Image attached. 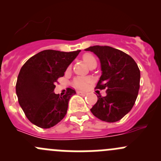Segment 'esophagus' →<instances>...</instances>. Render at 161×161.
I'll return each instance as SVG.
<instances>
[{
	"label": "esophagus",
	"instance_id": "1",
	"mask_svg": "<svg viewBox=\"0 0 161 161\" xmlns=\"http://www.w3.org/2000/svg\"><path fill=\"white\" fill-rule=\"evenodd\" d=\"M77 94H78V95L82 96V97H85L86 95H87V92H82V91H77Z\"/></svg>",
	"mask_w": 161,
	"mask_h": 161
}]
</instances>
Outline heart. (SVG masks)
I'll return each instance as SVG.
<instances>
[{
    "label": "heart",
    "mask_w": 161,
    "mask_h": 161,
    "mask_svg": "<svg viewBox=\"0 0 161 161\" xmlns=\"http://www.w3.org/2000/svg\"><path fill=\"white\" fill-rule=\"evenodd\" d=\"M82 59L83 61L87 64V65H90V64L92 61H96L94 57L92 55L90 54V53H86L82 57ZM92 82V79L91 78H82V77H78L76 79H74L73 81V85L75 87H76L77 89H80V90H85L88 87L89 84Z\"/></svg>",
    "instance_id": "1"
}]
</instances>
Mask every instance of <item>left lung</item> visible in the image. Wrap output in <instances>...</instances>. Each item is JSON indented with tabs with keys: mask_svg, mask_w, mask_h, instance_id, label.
I'll return each mask as SVG.
<instances>
[{
	"mask_svg": "<svg viewBox=\"0 0 161 161\" xmlns=\"http://www.w3.org/2000/svg\"><path fill=\"white\" fill-rule=\"evenodd\" d=\"M93 52L100 61L102 75L96 88L104 90L107 96H97L90 109L101 121L116 122L131 111L137 98L140 71L131 57L108 46H93L86 49Z\"/></svg>",
	"mask_w": 161,
	"mask_h": 161,
	"instance_id": "8db88e82",
	"label": "left lung"
}]
</instances>
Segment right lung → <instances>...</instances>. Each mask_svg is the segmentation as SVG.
Returning <instances> with one entry per match:
<instances>
[{"label":"right lung","instance_id":"obj_1","mask_svg":"<svg viewBox=\"0 0 161 161\" xmlns=\"http://www.w3.org/2000/svg\"><path fill=\"white\" fill-rule=\"evenodd\" d=\"M80 51L45 50L23 64L18 75L16 94L19 105L32 124L50 129L64 118L75 91L68 88L65 95L60 97L53 92L55 83Z\"/></svg>","mask_w":161,"mask_h":161}]
</instances>
